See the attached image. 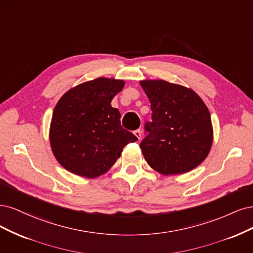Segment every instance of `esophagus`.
I'll list each match as a JSON object with an SVG mask.
<instances>
[{
  "instance_id": "obj_1",
  "label": "esophagus",
  "mask_w": 253,
  "mask_h": 253,
  "mask_svg": "<svg viewBox=\"0 0 253 253\" xmlns=\"http://www.w3.org/2000/svg\"><path fill=\"white\" fill-rule=\"evenodd\" d=\"M133 133H134V135L138 138V141H140L141 138H142V131H141V130L137 129V130H135V131H134Z\"/></svg>"
}]
</instances>
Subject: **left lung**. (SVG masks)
<instances>
[{
	"instance_id": "1",
	"label": "left lung",
	"mask_w": 253,
	"mask_h": 253,
	"mask_svg": "<svg viewBox=\"0 0 253 253\" xmlns=\"http://www.w3.org/2000/svg\"><path fill=\"white\" fill-rule=\"evenodd\" d=\"M151 104L152 122L140 147L148 165L163 175L186 173L207 158L213 128L205 103L192 89L164 80L140 82Z\"/></svg>"
}]
</instances>
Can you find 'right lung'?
Returning <instances> with one entry per match:
<instances>
[{
	"label": "right lung",
	"instance_id": "right-lung-1",
	"mask_svg": "<svg viewBox=\"0 0 253 253\" xmlns=\"http://www.w3.org/2000/svg\"><path fill=\"white\" fill-rule=\"evenodd\" d=\"M123 80L97 78L64 93L53 109L49 141L53 156L69 172L100 176L115 165L123 148L137 137L121 126L111 101Z\"/></svg>",
	"mask_w": 253,
	"mask_h": 253
}]
</instances>
